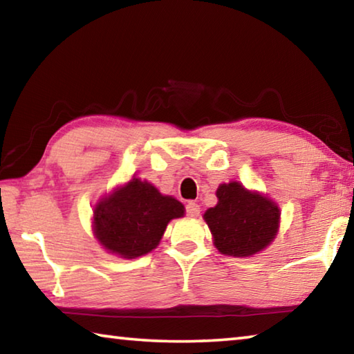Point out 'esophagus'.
<instances>
[{"instance_id":"1","label":"esophagus","mask_w":354,"mask_h":354,"mask_svg":"<svg viewBox=\"0 0 354 354\" xmlns=\"http://www.w3.org/2000/svg\"><path fill=\"white\" fill-rule=\"evenodd\" d=\"M185 212H187L189 217H198V215H200V206L196 205V203L190 201V203H187V206H185Z\"/></svg>"}]
</instances>
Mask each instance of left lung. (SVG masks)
<instances>
[{
	"label": "left lung",
	"instance_id": "obj_1",
	"mask_svg": "<svg viewBox=\"0 0 354 354\" xmlns=\"http://www.w3.org/2000/svg\"><path fill=\"white\" fill-rule=\"evenodd\" d=\"M215 195L217 205L209 207L203 218L218 253L251 257L272 245L281 223L277 203L266 194L248 190L239 181L220 184Z\"/></svg>",
	"mask_w": 354,
	"mask_h": 354
}]
</instances>
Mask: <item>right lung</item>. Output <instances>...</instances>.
Returning a JSON list of instances; mask_svg holds the SVG:
<instances>
[{
	"instance_id": "obj_1",
	"label": "right lung",
	"mask_w": 354,
	"mask_h": 354,
	"mask_svg": "<svg viewBox=\"0 0 354 354\" xmlns=\"http://www.w3.org/2000/svg\"><path fill=\"white\" fill-rule=\"evenodd\" d=\"M184 214L181 201L162 195L147 179L133 176L93 206L92 231L107 253L136 259L158 247L170 220Z\"/></svg>"
}]
</instances>
